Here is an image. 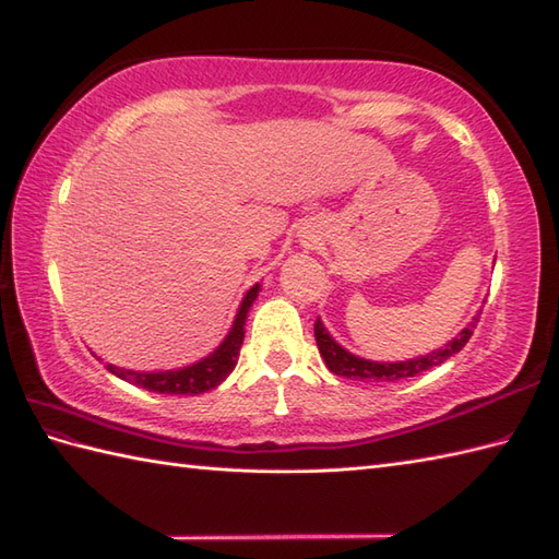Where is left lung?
<instances>
[{
	"label": "left lung",
	"instance_id": "left-lung-1",
	"mask_svg": "<svg viewBox=\"0 0 559 559\" xmlns=\"http://www.w3.org/2000/svg\"><path fill=\"white\" fill-rule=\"evenodd\" d=\"M478 318H474V322H468V328L459 332V337H454L450 344H444V349H438V352L420 356V358H412V361H400V364L366 361V358H358L346 349H342V346L330 337V332L325 330V325H322L320 318L316 320L313 330H316V342H318L320 356L325 358V366L332 370L334 376H344L349 380H361V382H396V380H406V378L424 373V370H428L432 366H440L456 352H462L466 342L471 340V334H474Z\"/></svg>",
	"mask_w": 559,
	"mask_h": 559
}]
</instances>
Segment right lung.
<instances>
[{
	"label": "right lung",
	"mask_w": 559,
	"mask_h": 559,
	"mask_svg": "<svg viewBox=\"0 0 559 559\" xmlns=\"http://www.w3.org/2000/svg\"><path fill=\"white\" fill-rule=\"evenodd\" d=\"M255 296H258V284L248 289V294L243 296L237 320H234L225 342H222L207 358H203V361L181 370H165V373H135V370H123L111 364H107V370L121 380L159 394H201V392L213 390L231 373L234 366H237L239 349L243 344L246 316H248V308H251V304L255 301Z\"/></svg>",
	"instance_id": "obj_1"
}]
</instances>
